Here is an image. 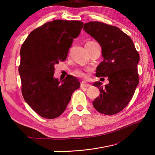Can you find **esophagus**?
Segmentation results:
<instances>
[{
    "label": "esophagus",
    "instance_id": "1",
    "mask_svg": "<svg viewBox=\"0 0 155 155\" xmlns=\"http://www.w3.org/2000/svg\"><path fill=\"white\" fill-rule=\"evenodd\" d=\"M90 84H88V83H84V82H82L81 83V87H90Z\"/></svg>",
    "mask_w": 155,
    "mask_h": 155
}]
</instances>
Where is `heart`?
<instances>
[{
  "label": "heart",
  "mask_w": 155,
  "mask_h": 155,
  "mask_svg": "<svg viewBox=\"0 0 155 155\" xmlns=\"http://www.w3.org/2000/svg\"><path fill=\"white\" fill-rule=\"evenodd\" d=\"M90 42H93V41H90ZM74 74L77 76V77H83V78H85L86 77V74L83 71L81 70H76L74 72Z\"/></svg>",
  "instance_id": "obj_1"
}]
</instances>
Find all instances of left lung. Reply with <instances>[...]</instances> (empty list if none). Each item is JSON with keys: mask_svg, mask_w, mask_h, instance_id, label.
I'll list each match as a JSON object with an SVG mask.
<instances>
[{"mask_svg": "<svg viewBox=\"0 0 155 155\" xmlns=\"http://www.w3.org/2000/svg\"><path fill=\"white\" fill-rule=\"evenodd\" d=\"M83 30L98 41L103 61L96 68L97 77H108L109 83L103 87L100 81L93 84L100 95L93 101L97 111L111 115L129 103L139 83L137 64L140 55L129 36L115 26L89 22Z\"/></svg>", "mask_w": 155, "mask_h": 155, "instance_id": "1", "label": "left lung"}]
</instances>
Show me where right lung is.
Segmentation results:
<instances>
[{"instance_id": "add662e5", "label": "right lung", "mask_w": 155, "mask_h": 155, "mask_svg": "<svg viewBox=\"0 0 155 155\" xmlns=\"http://www.w3.org/2000/svg\"><path fill=\"white\" fill-rule=\"evenodd\" d=\"M83 23L54 20L31 31L20 49L18 71L23 98L40 116L53 119L66 109L80 83L72 75L61 81L54 77V65L66 59L73 39Z\"/></svg>"}]
</instances>
